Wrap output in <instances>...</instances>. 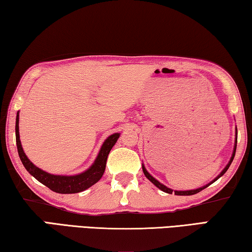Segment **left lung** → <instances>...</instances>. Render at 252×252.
Listing matches in <instances>:
<instances>
[{
    "mask_svg": "<svg viewBox=\"0 0 252 252\" xmlns=\"http://www.w3.org/2000/svg\"><path fill=\"white\" fill-rule=\"evenodd\" d=\"M236 135H237V133H236ZM236 148H237V138H236V144H234V150H233V153H232V157H231V159H230L229 163L227 164V167H225V168L223 169V171L219 174L218 178H220L221 176H223V174L225 173V171H227V170H228V168L230 167V164H231V162H232L233 158H234V155H236ZM142 170H143V173H144V176H146V177L149 179V180H150V181L153 183V185H155V186H157L158 188H159L160 190H162V191H163V192H167V193H172V192H174V194H177V195H191V194H195V193L200 192V191H201V190L206 189L207 187L210 186L211 183H213V182H215L216 180H218V178H217V179H215V180H213L211 183H209V185L204 186V187H202V188H199V189H195V190H189V191H173V190L170 189V188H168V187L163 186V185H162V183H160L159 181L156 180V179L153 178V177L151 176V174L147 171L146 168L142 167Z\"/></svg>",
    "mask_w": 252,
    "mask_h": 252,
    "instance_id": "obj_1",
    "label": "left lung"
}]
</instances>
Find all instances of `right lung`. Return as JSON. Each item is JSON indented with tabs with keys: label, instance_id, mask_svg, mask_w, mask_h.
Instances as JSON below:
<instances>
[{
	"label": "right lung",
	"instance_id": "1",
	"mask_svg": "<svg viewBox=\"0 0 252 252\" xmlns=\"http://www.w3.org/2000/svg\"><path fill=\"white\" fill-rule=\"evenodd\" d=\"M15 135H16V147H18V152L20 156V159L22 161L24 168L28 170L30 174L36 179L37 181L43 183L54 192L58 193H78L81 191L87 190L88 188L94 185L100 180L101 177L103 176L106 159L111 151V149L116 144L117 140L120 136V133H114L110 135L108 139L105 140L103 146H102L101 150L99 152L96 160L94 163L92 164L90 169L83 173L76 174V176H54V174H50L48 172L43 171V170L35 167L31 161L28 159L25 153L21 146L20 141V133H19V112L16 116V123H15Z\"/></svg>",
	"mask_w": 252,
	"mask_h": 252
}]
</instances>
